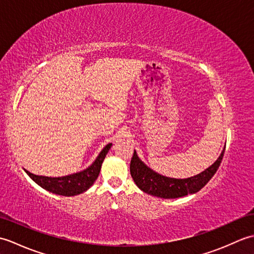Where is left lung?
I'll return each instance as SVG.
<instances>
[{"label":"left lung","instance_id":"8db88e82","mask_svg":"<svg viewBox=\"0 0 254 254\" xmlns=\"http://www.w3.org/2000/svg\"><path fill=\"white\" fill-rule=\"evenodd\" d=\"M225 147L220 153L219 157L213 165L202 171L201 174L186 179H176L158 174L149 168L144 161L138 157L134 150L133 157L130 165L131 176L137 188L145 193L160 198H178L186 196L188 194L198 192L206 183L216 174L218 167L222 163Z\"/></svg>","mask_w":254,"mask_h":254}]
</instances>
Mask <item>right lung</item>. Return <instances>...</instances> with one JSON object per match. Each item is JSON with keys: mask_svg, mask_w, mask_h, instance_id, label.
<instances>
[{"mask_svg": "<svg viewBox=\"0 0 254 254\" xmlns=\"http://www.w3.org/2000/svg\"><path fill=\"white\" fill-rule=\"evenodd\" d=\"M112 143L106 145L99 153V155L97 156V158L94 160L93 164L86 169L75 172V174L72 175L52 178L46 176H37L31 174L28 170H24L38 186L45 189L47 191L62 196L78 195V194L87 191L94 185V182L99 176L102 161L106 158V155L109 152Z\"/></svg>", "mask_w": 254, "mask_h": 254, "instance_id": "obj_1", "label": "right lung"}]
</instances>
